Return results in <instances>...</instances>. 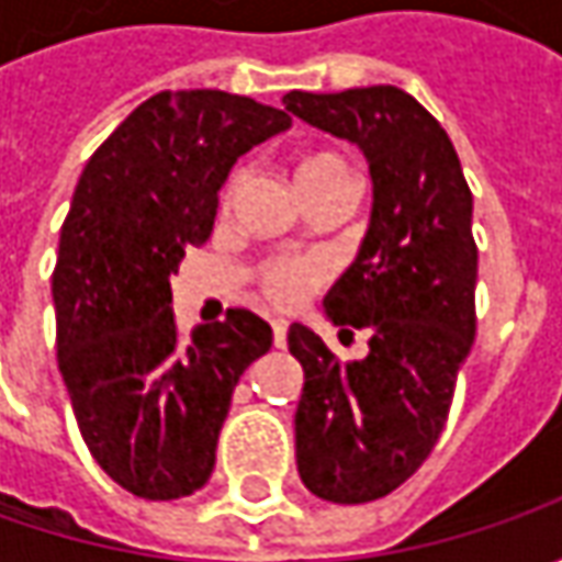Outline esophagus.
Returning a JSON list of instances; mask_svg holds the SVG:
<instances>
[{"label":"esophagus","mask_w":562,"mask_h":562,"mask_svg":"<svg viewBox=\"0 0 562 562\" xmlns=\"http://www.w3.org/2000/svg\"><path fill=\"white\" fill-rule=\"evenodd\" d=\"M271 335H274V347H284L288 344V322L284 318H274L271 322Z\"/></svg>","instance_id":"obj_1"}]
</instances>
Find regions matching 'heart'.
Wrapping results in <instances>:
<instances>
[{"instance_id":"1","label":"heart","mask_w":562,"mask_h":562,"mask_svg":"<svg viewBox=\"0 0 562 562\" xmlns=\"http://www.w3.org/2000/svg\"><path fill=\"white\" fill-rule=\"evenodd\" d=\"M293 178H296V187H300L303 196L318 190V187L331 184V181H353L350 165L344 162L337 153H310V156H303L296 162V168H293ZM244 184H247V171L244 168L231 171V178L225 181V190H222V205L225 209L234 205ZM325 278H328L325 262L318 256H300V252L269 256V259H262L256 266V288L278 310L300 306Z\"/></svg>"}]
</instances>
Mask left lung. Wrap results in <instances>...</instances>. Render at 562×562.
<instances>
[{
  "label": "left lung",
  "mask_w": 562,
  "mask_h": 562,
  "mask_svg": "<svg viewBox=\"0 0 562 562\" xmlns=\"http://www.w3.org/2000/svg\"><path fill=\"white\" fill-rule=\"evenodd\" d=\"M284 109L357 143L375 187L357 262L325 296L335 325L372 331L369 357L340 362L306 325L288 331L306 375L293 419L300 479L322 501L369 504L435 450L475 340L472 190L447 131L397 87L291 90Z\"/></svg>",
  "instance_id": "left-lung-1"
}]
</instances>
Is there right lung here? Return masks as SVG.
Masks as SVG:
<instances>
[{
  "instance_id": "1",
  "label": "right lung",
  "mask_w": 562,
  "mask_h": 562,
  "mask_svg": "<svg viewBox=\"0 0 562 562\" xmlns=\"http://www.w3.org/2000/svg\"><path fill=\"white\" fill-rule=\"evenodd\" d=\"M291 115L225 90H162L99 146L77 181L53 271L55 350L102 472L146 501L209 482L231 394L271 328L249 310L181 337L171 284L212 234L231 165Z\"/></svg>"
}]
</instances>
